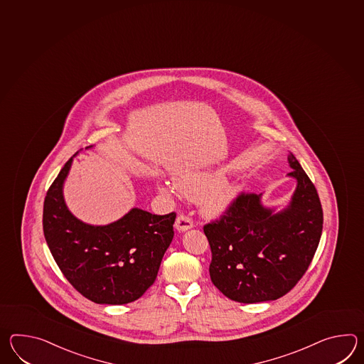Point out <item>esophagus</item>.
Instances as JSON below:
<instances>
[{
	"label": "esophagus",
	"mask_w": 364,
	"mask_h": 364,
	"mask_svg": "<svg viewBox=\"0 0 364 364\" xmlns=\"http://www.w3.org/2000/svg\"><path fill=\"white\" fill-rule=\"evenodd\" d=\"M175 227H176L178 231H186V230H189V228L193 227V220H192V218H191L189 215L180 214L178 218H176Z\"/></svg>",
	"instance_id": "34e87169"
}]
</instances>
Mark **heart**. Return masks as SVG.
<instances>
[{"instance_id":"b5f03b06","label":"heart","mask_w":364,"mask_h":364,"mask_svg":"<svg viewBox=\"0 0 364 364\" xmlns=\"http://www.w3.org/2000/svg\"><path fill=\"white\" fill-rule=\"evenodd\" d=\"M176 186L191 198H200L203 196V201L210 213L226 210L237 192L234 186L222 183L220 173L209 172L180 175L176 178Z\"/></svg>"}]
</instances>
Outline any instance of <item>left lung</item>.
Segmentation results:
<instances>
[{
  "label": "left lung",
  "instance_id": "left-lung-1",
  "mask_svg": "<svg viewBox=\"0 0 364 364\" xmlns=\"http://www.w3.org/2000/svg\"><path fill=\"white\" fill-rule=\"evenodd\" d=\"M298 186L290 205L273 213L261 194L240 192L223 214L203 226L211 250V282L239 303L275 300L307 272L323 232V208L314 183L290 154Z\"/></svg>",
  "mask_w": 364,
  "mask_h": 364
}]
</instances>
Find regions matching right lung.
<instances>
[{
    "label": "right lung",
    "instance_id": "1",
    "mask_svg": "<svg viewBox=\"0 0 364 364\" xmlns=\"http://www.w3.org/2000/svg\"><path fill=\"white\" fill-rule=\"evenodd\" d=\"M73 158L65 163L44 200L43 231L65 278L97 304H127L155 282L173 237L176 213L155 215L132 209L117 222L90 226L68 210L63 184Z\"/></svg>",
    "mask_w": 364,
    "mask_h": 364
}]
</instances>
